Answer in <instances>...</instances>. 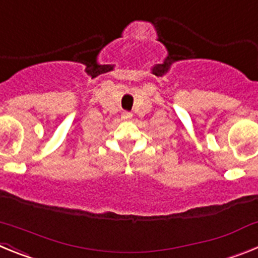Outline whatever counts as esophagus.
<instances>
[{
    "label": "esophagus",
    "mask_w": 258,
    "mask_h": 258,
    "mask_svg": "<svg viewBox=\"0 0 258 258\" xmlns=\"http://www.w3.org/2000/svg\"><path fill=\"white\" fill-rule=\"evenodd\" d=\"M121 118H122V120H131L132 113L127 112V111H124V112L121 113Z\"/></svg>",
    "instance_id": "obj_1"
}]
</instances>
